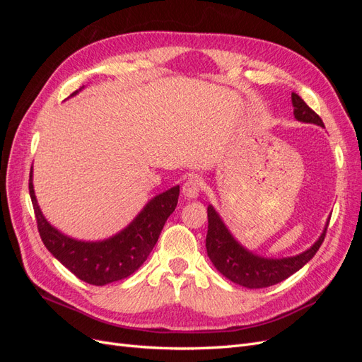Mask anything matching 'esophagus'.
<instances>
[{
	"mask_svg": "<svg viewBox=\"0 0 362 362\" xmlns=\"http://www.w3.org/2000/svg\"><path fill=\"white\" fill-rule=\"evenodd\" d=\"M204 189V181L198 177H192L182 185V194L187 199H196Z\"/></svg>",
	"mask_w": 362,
	"mask_h": 362,
	"instance_id": "esophagus-1",
	"label": "esophagus"
}]
</instances>
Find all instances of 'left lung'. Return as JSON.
Instances as JSON below:
<instances>
[{
    "mask_svg": "<svg viewBox=\"0 0 362 362\" xmlns=\"http://www.w3.org/2000/svg\"><path fill=\"white\" fill-rule=\"evenodd\" d=\"M291 103L294 107V117L306 124L323 125V120L314 110L306 105V103L298 93H291ZM208 213V231H206V254L211 259L214 267L222 273L225 278L233 281L238 286L246 288H266L287 279L293 273L302 269L308 262L315 252L322 246L327 225L325 226L319 240L302 254L288 258H264L252 254L250 250L240 245L228 228L222 222L221 216L211 205L206 208Z\"/></svg>",
    "mask_w": 362,
    "mask_h": 362,
    "instance_id": "obj_1",
    "label": "left lung"
}]
</instances>
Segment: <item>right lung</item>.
Here are the masks:
<instances>
[{"label":"right lung","instance_id":"1","mask_svg":"<svg viewBox=\"0 0 362 362\" xmlns=\"http://www.w3.org/2000/svg\"><path fill=\"white\" fill-rule=\"evenodd\" d=\"M28 190L43 245L76 278L92 286H105L125 279L144 264L154 249L168 217L177 208L180 196V185H175L151 199L119 234L103 242H81L62 234L43 217L33 189V170L30 172Z\"/></svg>","mask_w":362,"mask_h":362}]
</instances>
